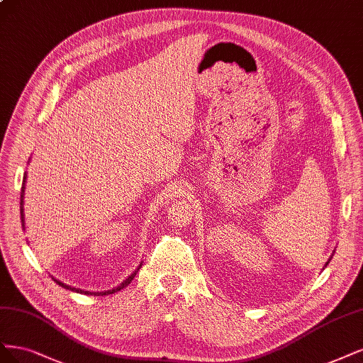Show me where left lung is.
<instances>
[{"label": "left lung", "mask_w": 363, "mask_h": 363, "mask_svg": "<svg viewBox=\"0 0 363 363\" xmlns=\"http://www.w3.org/2000/svg\"><path fill=\"white\" fill-rule=\"evenodd\" d=\"M333 254H335V249H333V252H332V255H330V257H329V259H328V261H326V264H324V267H328V264H329V262H330V259H332V257H333ZM324 267H323V269H324Z\"/></svg>", "instance_id": "8db88e82"}]
</instances>
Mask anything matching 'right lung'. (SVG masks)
Instances as JSON below:
<instances>
[{
	"label": "right lung",
	"mask_w": 363,
	"mask_h": 363,
	"mask_svg": "<svg viewBox=\"0 0 363 363\" xmlns=\"http://www.w3.org/2000/svg\"><path fill=\"white\" fill-rule=\"evenodd\" d=\"M25 182H27V172L23 174V183H22V189H21V222H22V228L25 230V218H23V196H25ZM140 267H141V264H140ZM140 267L136 269L132 274H129V277L124 279L118 286H114V289L112 290H108V291H84V290H81V289H74V286H70V285H66L65 282H61V281H58V279H55V278H52L60 286H62V289H66V290H70V291H77V293H81V294H86V296H106V294H112V293H117V291H120V290H123L124 286H128L130 282H132V279L135 278V274H136V272L140 270Z\"/></svg>",
	"instance_id": "right-lung-1"
}]
</instances>
